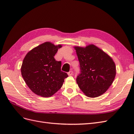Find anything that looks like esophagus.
I'll list each match as a JSON object with an SVG mask.
<instances>
[{"instance_id": "34e87169", "label": "esophagus", "mask_w": 134, "mask_h": 134, "mask_svg": "<svg viewBox=\"0 0 134 134\" xmlns=\"http://www.w3.org/2000/svg\"><path fill=\"white\" fill-rule=\"evenodd\" d=\"M72 74H73V72H72V71H70L69 72H68V74L69 76L72 75Z\"/></svg>"}]
</instances>
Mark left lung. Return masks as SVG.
Masks as SVG:
<instances>
[{
  "mask_svg": "<svg viewBox=\"0 0 134 134\" xmlns=\"http://www.w3.org/2000/svg\"><path fill=\"white\" fill-rule=\"evenodd\" d=\"M80 63L76 83L85 95L95 98L103 94L115 79L116 65L112 59L93 44L74 46Z\"/></svg>",
  "mask_w": 134,
  "mask_h": 134,
  "instance_id": "1",
  "label": "left lung"
}]
</instances>
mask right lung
<instances>
[{
  "mask_svg": "<svg viewBox=\"0 0 134 134\" xmlns=\"http://www.w3.org/2000/svg\"><path fill=\"white\" fill-rule=\"evenodd\" d=\"M61 44L46 42L34 48L23 60L21 74L27 86L36 94L43 97L54 95L62 88L66 72L61 71L62 62L54 56Z\"/></svg>",
  "mask_w": 134,
  "mask_h": 134,
  "instance_id": "right-lung-1",
  "label": "right lung"
}]
</instances>
